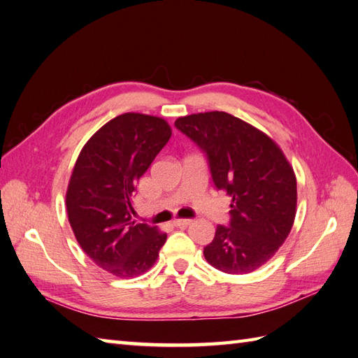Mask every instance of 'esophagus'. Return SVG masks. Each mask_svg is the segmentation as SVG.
<instances>
[{"mask_svg":"<svg viewBox=\"0 0 358 358\" xmlns=\"http://www.w3.org/2000/svg\"><path fill=\"white\" fill-rule=\"evenodd\" d=\"M192 221L191 220H175L173 221V225L179 227V229H183V227H188Z\"/></svg>","mask_w":358,"mask_h":358,"instance_id":"1","label":"esophagus"}]
</instances>
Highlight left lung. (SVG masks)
<instances>
[{
	"label": "left lung",
	"instance_id": "8db88e82",
	"mask_svg": "<svg viewBox=\"0 0 358 358\" xmlns=\"http://www.w3.org/2000/svg\"><path fill=\"white\" fill-rule=\"evenodd\" d=\"M175 125L208 157L215 187L231 197L230 225L216 227L204 258L224 273L254 272L275 255L294 224V170L272 138L230 113H194Z\"/></svg>",
	"mask_w": 358,
	"mask_h": 358
}]
</instances>
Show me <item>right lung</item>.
<instances>
[{
  "label": "right lung",
  "mask_w": 358,
  "mask_h": 358,
  "mask_svg": "<svg viewBox=\"0 0 358 358\" xmlns=\"http://www.w3.org/2000/svg\"><path fill=\"white\" fill-rule=\"evenodd\" d=\"M171 136L158 116L124 113L104 124L82 148L66 204L73 233L92 262L117 278L154 266L167 234L131 220L137 180Z\"/></svg>",
  "instance_id": "add662e5"
}]
</instances>
